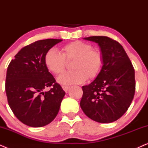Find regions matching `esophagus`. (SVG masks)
I'll list each match as a JSON object with an SVG mask.
<instances>
[{
    "mask_svg": "<svg viewBox=\"0 0 148 148\" xmlns=\"http://www.w3.org/2000/svg\"><path fill=\"white\" fill-rule=\"evenodd\" d=\"M62 89H63V90L65 92H67V91L69 90V89L70 88L69 87H68V86H62Z\"/></svg>",
    "mask_w": 148,
    "mask_h": 148,
    "instance_id": "esophagus-1",
    "label": "esophagus"
}]
</instances>
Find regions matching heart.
I'll use <instances>...</instances> for the list:
<instances>
[{
    "label": "heart",
    "instance_id": "b5f03b06",
    "mask_svg": "<svg viewBox=\"0 0 148 148\" xmlns=\"http://www.w3.org/2000/svg\"><path fill=\"white\" fill-rule=\"evenodd\" d=\"M62 53L56 49L48 50L44 56L46 68L53 74L59 75L65 70L67 62L73 61V72L60 75L57 79L62 85L80 84L87 79H94L102 71L104 65V56L100 51L93 49L90 44L82 41H75L62 48Z\"/></svg>",
    "mask_w": 148,
    "mask_h": 148
}]
</instances>
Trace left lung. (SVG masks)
<instances>
[{"label": "left lung", "mask_w": 148, "mask_h": 148, "mask_svg": "<svg viewBox=\"0 0 148 148\" xmlns=\"http://www.w3.org/2000/svg\"><path fill=\"white\" fill-rule=\"evenodd\" d=\"M84 39L98 44L104 56V65L100 74L90 84L82 87L80 106L93 121L114 122L126 112L134 97V68L118 42L106 36Z\"/></svg>", "instance_id": "8db88e82"}]
</instances>
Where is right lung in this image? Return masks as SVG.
<instances>
[{
    "instance_id": "1",
    "label": "right lung",
    "mask_w": 148,
    "mask_h": 148,
    "mask_svg": "<svg viewBox=\"0 0 148 148\" xmlns=\"http://www.w3.org/2000/svg\"><path fill=\"white\" fill-rule=\"evenodd\" d=\"M62 40H38L22 48L7 68L5 90L15 116L27 126L40 127L55 119L65 92L44 63L48 50ZM48 86V92L43 90Z\"/></svg>"
}]
</instances>
